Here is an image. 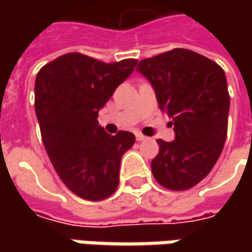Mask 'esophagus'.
<instances>
[{
	"instance_id": "esophagus-1",
	"label": "esophagus",
	"mask_w": 252,
	"mask_h": 252,
	"mask_svg": "<svg viewBox=\"0 0 252 252\" xmlns=\"http://www.w3.org/2000/svg\"><path fill=\"white\" fill-rule=\"evenodd\" d=\"M136 139H137V141H141V140H146L147 137H146L144 134H141V133H139V131H137V133H136Z\"/></svg>"
}]
</instances>
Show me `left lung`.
<instances>
[{
  "label": "left lung",
  "mask_w": 252,
  "mask_h": 252,
  "mask_svg": "<svg viewBox=\"0 0 252 252\" xmlns=\"http://www.w3.org/2000/svg\"><path fill=\"white\" fill-rule=\"evenodd\" d=\"M154 88L158 106L172 119L175 139H158L151 171L164 188L185 190L215 167L227 136V80L210 59L187 49L144 59L137 64Z\"/></svg>",
  "instance_id": "left-lung-1"
}]
</instances>
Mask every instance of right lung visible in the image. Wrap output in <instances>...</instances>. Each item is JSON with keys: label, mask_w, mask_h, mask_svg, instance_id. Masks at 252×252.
<instances>
[{"label": "right lung", "mask_w": 252, "mask_h": 252, "mask_svg": "<svg viewBox=\"0 0 252 252\" xmlns=\"http://www.w3.org/2000/svg\"><path fill=\"white\" fill-rule=\"evenodd\" d=\"M136 64L134 59L108 64L67 53L36 75L34 111L44 149L57 175L80 198L102 200L118 188L122 156L136 137L123 130L111 136L96 118Z\"/></svg>", "instance_id": "1"}]
</instances>
